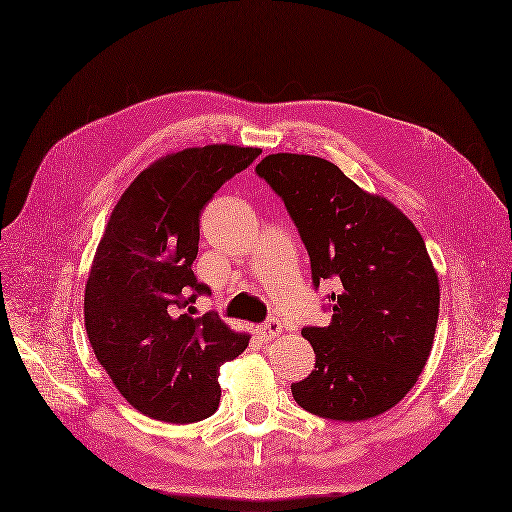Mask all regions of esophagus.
<instances>
[{
  "instance_id": "1",
  "label": "esophagus",
  "mask_w": 512,
  "mask_h": 512,
  "mask_svg": "<svg viewBox=\"0 0 512 512\" xmlns=\"http://www.w3.org/2000/svg\"><path fill=\"white\" fill-rule=\"evenodd\" d=\"M259 333H261L263 339H274V337H278L282 333V323H280L278 318H268L266 323L259 327Z\"/></svg>"
}]
</instances>
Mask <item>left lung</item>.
Segmentation results:
<instances>
[{
    "label": "left lung",
    "instance_id": "left-lung-1",
    "mask_svg": "<svg viewBox=\"0 0 512 512\" xmlns=\"http://www.w3.org/2000/svg\"><path fill=\"white\" fill-rule=\"evenodd\" d=\"M255 173L285 202L310 255L312 285L335 280L327 327H304L314 371L291 384L318 418L361 422L418 382L439 320V278L415 225L329 160L272 154Z\"/></svg>",
    "mask_w": 512,
    "mask_h": 512
}]
</instances>
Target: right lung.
Returning <instances> with one entry per match:
<instances>
[{"mask_svg": "<svg viewBox=\"0 0 512 512\" xmlns=\"http://www.w3.org/2000/svg\"><path fill=\"white\" fill-rule=\"evenodd\" d=\"M261 154L206 145L145 168L113 208L84 293L97 361L147 418L192 424L219 407V369L249 346L215 312L196 318L211 289L194 276L200 213L217 189Z\"/></svg>", "mask_w": 512, "mask_h": 512, "instance_id": "1", "label": "right lung"}]
</instances>
